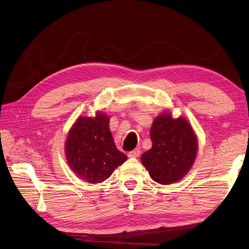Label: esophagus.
<instances>
[{"mask_svg": "<svg viewBox=\"0 0 249 249\" xmlns=\"http://www.w3.org/2000/svg\"><path fill=\"white\" fill-rule=\"evenodd\" d=\"M140 154H141V150L140 149H134V150H132V151H130L129 152V158H137V157H140Z\"/></svg>", "mask_w": 249, "mask_h": 249, "instance_id": "34e87169", "label": "esophagus"}]
</instances>
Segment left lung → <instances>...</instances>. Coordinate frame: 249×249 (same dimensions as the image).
Returning <instances> with one entry per match:
<instances>
[{"label": "left lung", "mask_w": 249, "mask_h": 249, "mask_svg": "<svg viewBox=\"0 0 249 249\" xmlns=\"http://www.w3.org/2000/svg\"><path fill=\"white\" fill-rule=\"evenodd\" d=\"M150 139L152 147L142 154L141 161L151 178L164 185L181 180L194 164L198 150L191 124L165 112L153 120Z\"/></svg>", "instance_id": "left-lung-1"}]
</instances>
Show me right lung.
Returning <instances> with one entry per match:
<instances>
[{"instance_id":"obj_1","label":"right lung","mask_w":249,"mask_h":249,"mask_svg":"<svg viewBox=\"0 0 249 249\" xmlns=\"http://www.w3.org/2000/svg\"><path fill=\"white\" fill-rule=\"evenodd\" d=\"M65 154L71 170L89 183H101L128 157L119 151L109 131L107 114L79 117L68 132Z\"/></svg>"}]
</instances>
